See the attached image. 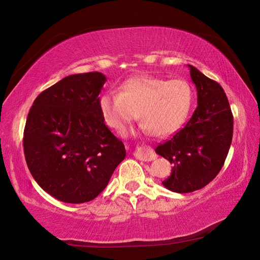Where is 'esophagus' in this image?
Masks as SVG:
<instances>
[{"mask_svg":"<svg viewBox=\"0 0 260 260\" xmlns=\"http://www.w3.org/2000/svg\"><path fill=\"white\" fill-rule=\"evenodd\" d=\"M134 155L138 159L143 160V161H150L156 158V153L153 151V149L150 147H140L136 149Z\"/></svg>","mask_w":260,"mask_h":260,"instance_id":"obj_1","label":"esophagus"}]
</instances>
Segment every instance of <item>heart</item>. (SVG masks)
I'll return each instance as SVG.
<instances>
[{
    "label": "heart",
    "instance_id": "heart-1",
    "mask_svg": "<svg viewBox=\"0 0 260 260\" xmlns=\"http://www.w3.org/2000/svg\"><path fill=\"white\" fill-rule=\"evenodd\" d=\"M192 104V90L182 79L165 80L136 76L126 80L119 94H105L100 100L102 117L110 128L124 133L135 119L142 120L146 134L166 136L186 121Z\"/></svg>",
    "mask_w": 260,
    "mask_h": 260
}]
</instances>
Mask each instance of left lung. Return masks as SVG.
<instances>
[{"mask_svg":"<svg viewBox=\"0 0 260 260\" xmlns=\"http://www.w3.org/2000/svg\"><path fill=\"white\" fill-rule=\"evenodd\" d=\"M197 89V108L183 128L156 152L173 164L162 184L174 192L199 190L217 177L233 138V113L222 87L189 65Z\"/></svg>","mask_w":260,"mask_h":260,"instance_id":"1","label":"left lung"}]
</instances>
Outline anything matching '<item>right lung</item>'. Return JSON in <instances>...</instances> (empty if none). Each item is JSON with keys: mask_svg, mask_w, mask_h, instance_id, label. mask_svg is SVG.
Here are the masks:
<instances>
[{"mask_svg": "<svg viewBox=\"0 0 260 260\" xmlns=\"http://www.w3.org/2000/svg\"><path fill=\"white\" fill-rule=\"evenodd\" d=\"M105 81L100 72L72 74L43 90L28 112L23 142L29 172L65 203L98 197L126 157L124 143L101 113Z\"/></svg>", "mask_w": 260, "mask_h": 260, "instance_id": "1", "label": "right lung"}]
</instances>
